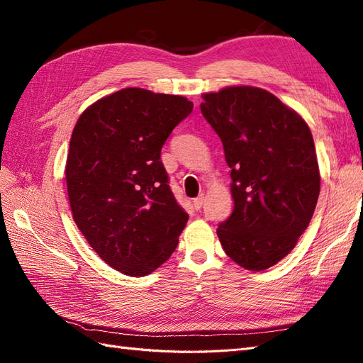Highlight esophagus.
I'll use <instances>...</instances> for the list:
<instances>
[{
  "instance_id": "1",
  "label": "esophagus",
  "mask_w": 363,
  "mask_h": 363,
  "mask_svg": "<svg viewBox=\"0 0 363 363\" xmlns=\"http://www.w3.org/2000/svg\"><path fill=\"white\" fill-rule=\"evenodd\" d=\"M203 204H204V195H199V196H196V199L194 200L195 211H200V208L203 207Z\"/></svg>"
}]
</instances>
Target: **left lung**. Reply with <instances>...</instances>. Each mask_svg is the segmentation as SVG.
<instances>
[{
  "label": "left lung",
  "instance_id": "8db88e82",
  "mask_svg": "<svg viewBox=\"0 0 363 363\" xmlns=\"http://www.w3.org/2000/svg\"><path fill=\"white\" fill-rule=\"evenodd\" d=\"M203 100L201 113L232 169L235 207L218 238L238 265L267 269L294 250L316 207L320 169L311 128L259 87H225Z\"/></svg>",
  "mask_w": 363,
  "mask_h": 363
}]
</instances>
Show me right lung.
Wrapping results in <instances>:
<instances>
[{"mask_svg": "<svg viewBox=\"0 0 363 363\" xmlns=\"http://www.w3.org/2000/svg\"><path fill=\"white\" fill-rule=\"evenodd\" d=\"M192 108L180 95L127 87L87 107L74 127L65 171L74 221L125 276H147L167 262L189 219L160 151Z\"/></svg>", "mask_w": 363, "mask_h": 363, "instance_id": "obj_1", "label": "right lung"}]
</instances>
